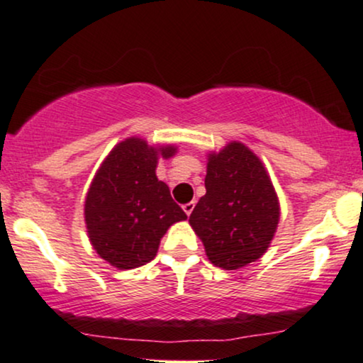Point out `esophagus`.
Wrapping results in <instances>:
<instances>
[{"mask_svg":"<svg viewBox=\"0 0 363 363\" xmlns=\"http://www.w3.org/2000/svg\"><path fill=\"white\" fill-rule=\"evenodd\" d=\"M194 201H191V203H187V204H184V206H182V209H184V213L187 216L191 215V213H193V209H194Z\"/></svg>","mask_w":363,"mask_h":363,"instance_id":"obj_1","label":"esophagus"}]
</instances>
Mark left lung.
Listing matches in <instances>:
<instances>
[{
    "label": "left lung",
    "mask_w": 363,
    "mask_h": 363,
    "mask_svg": "<svg viewBox=\"0 0 363 363\" xmlns=\"http://www.w3.org/2000/svg\"><path fill=\"white\" fill-rule=\"evenodd\" d=\"M206 194L189 225L216 267L237 270L259 260L272 243L281 204L265 165L242 142L209 152Z\"/></svg>",
    "instance_id": "8db88e82"
}]
</instances>
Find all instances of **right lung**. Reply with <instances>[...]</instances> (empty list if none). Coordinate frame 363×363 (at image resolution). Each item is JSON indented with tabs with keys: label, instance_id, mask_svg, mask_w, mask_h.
I'll use <instances>...</instances> for the list:
<instances>
[{
	"label": "right lung",
	"instance_id": "add662e5",
	"mask_svg": "<svg viewBox=\"0 0 363 363\" xmlns=\"http://www.w3.org/2000/svg\"><path fill=\"white\" fill-rule=\"evenodd\" d=\"M176 152V145L128 137L96 170L84 201L86 230L96 253L113 267L148 264L165 231L187 218L155 174L159 157L170 159Z\"/></svg>",
	"mask_w": 363,
	"mask_h": 363
}]
</instances>
